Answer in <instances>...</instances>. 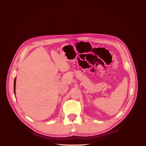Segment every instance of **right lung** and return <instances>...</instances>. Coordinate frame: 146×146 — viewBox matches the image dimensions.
<instances>
[{
	"label": "right lung",
	"mask_w": 146,
	"mask_h": 146,
	"mask_svg": "<svg viewBox=\"0 0 146 146\" xmlns=\"http://www.w3.org/2000/svg\"><path fill=\"white\" fill-rule=\"evenodd\" d=\"M15 85H16V78H15V81H14V91L15 92Z\"/></svg>",
	"instance_id": "right-lung-1"
}]
</instances>
